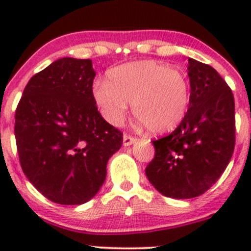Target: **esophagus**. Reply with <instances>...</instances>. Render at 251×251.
Listing matches in <instances>:
<instances>
[{"mask_svg":"<svg viewBox=\"0 0 251 251\" xmlns=\"http://www.w3.org/2000/svg\"><path fill=\"white\" fill-rule=\"evenodd\" d=\"M136 141H137V138H136V137H131V136H128V135H124V137H123V144L125 147L131 146V144L135 143Z\"/></svg>","mask_w":251,"mask_h":251,"instance_id":"1","label":"esophagus"}]
</instances>
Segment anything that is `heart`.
<instances>
[{
	"mask_svg": "<svg viewBox=\"0 0 251 251\" xmlns=\"http://www.w3.org/2000/svg\"><path fill=\"white\" fill-rule=\"evenodd\" d=\"M105 77L107 82L93 85L92 100L111 125L123 123L128 103L151 133L170 132L186 118L191 85L179 70L155 60H138L111 68Z\"/></svg>",
	"mask_w": 251,
	"mask_h": 251,
	"instance_id": "1",
	"label": "heart"
}]
</instances>
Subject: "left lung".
<instances>
[{
  "mask_svg": "<svg viewBox=\"0 0 251 251\" xmlns=\"http://www.w3.org/2000/svg\"><path fill=\"white\" fill-rule=\"evenodd\" d=\"M191 100L186 118L171 135L153 141L146 175L154 188L174 199L205 193L226 170L235 143L234 98L210 65L188 59Z\"/></svg>",
  "mask_w": 251,
  "mask_h": 251,
  "instance_id": "left-lung-1",
  "label": "left lung"
}]
</instances>
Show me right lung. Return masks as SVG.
<instances>
[{
	"label": "right lung",
	"mask_w": 251,
	"mask_h": 251,
	"mask_svg": "<svg viewBox=\"0 0 251 251\" xmlns=\"http://www.w3.org/2000/svg\"><path fill=\"white\" fill-rule=\"evenodd\" d=\"M95 76L91 59L60 58L30 78L17 107L20 165L32 186L57 204L91 201L123 144V133L93 102Z\"/></svg>",
	"instance_id": "add662e5"
}]
</instances>
